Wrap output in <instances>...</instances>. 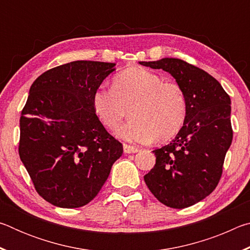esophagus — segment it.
I'll use <instances>...</instances> for the list:
<instances>
[{
	"instance_id": "obj_1",
	"label": "esophagus",
	"mask_w": 250,
	"mask_h": 250,
	"mask_svg": "<svg viewBox=\"0 0 250 250\" xmlns=\"http://www.w3.org/2000/svg\"><path fill=\"white\" fill-rule=\"evenodd\" d=\"M124 151H125V153L130 154V153H137V152H139V149L133 146L124 145Z\"/></svg>"
}]
</instances>
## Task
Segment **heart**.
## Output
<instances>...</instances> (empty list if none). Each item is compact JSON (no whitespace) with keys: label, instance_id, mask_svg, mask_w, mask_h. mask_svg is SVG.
I'll return each instance as SVG.
<instances>
[{"label":"heart","instance_id":"b5f03b06","mask_svg":"<svg viewBox=\"0 0 250 250\" xmlns=\"http://www.w3.org/2000/svg\"><path fill=\"white\" fill-rule=\"evenodd\" d=\"M92 108L101 124L116 129L130 110L131 118L117 135L132 142H164L180 132L188 117V100L180 84L139 66L112 79L111 89L98 88Z\"/></svg>","mask_w":250,"mask_h":250}]
</instances>
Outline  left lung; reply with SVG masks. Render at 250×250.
<instances>
[{"label": "left lung", "mask_w": 250, "mask_h": 250, "mask_svg": "<svg viewBox=\"0 0 250 250\" xmlns=\"http://www.w3.org/2000/svg\"><path fill=\"white\" fill-rule=\"evenodd\" d=\"M139 64L170 74L188 100L183 128L170 145L153 151L155 166L145 175L146 186L162 204L185 208L208 196L221 179L232 140L230 98L214 77L181 59Z\"/></svg>", "instance_id": "1"}]
</instances>
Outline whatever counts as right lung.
Masks as SVG:
<instances>
[{"label": "right lung", "instance_id": "obj_1", "mask_svg": "<svg viewBox=\"0 0 250 250\" xmlns=\"http://www.w3.org/2000/svg\"><path fill=\"white\" fill-rule=\"evenodd\" d=\"M115 62L76 61L32 83L20 119L19 153L37 193L54 206L94 200L124 152L92 108V95Z\"/></svg>", "mask_w": 250, "mask_h": 250}]
</instances>
